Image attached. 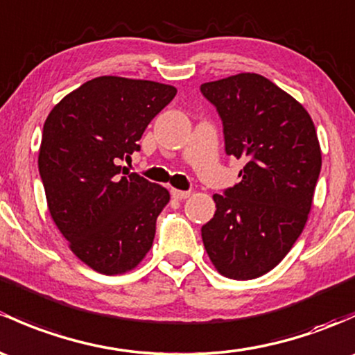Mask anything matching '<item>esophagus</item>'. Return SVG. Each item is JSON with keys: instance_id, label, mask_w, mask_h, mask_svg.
Returning <instances> with one entry per match:
<instances>
[{"instance_id": "esophagus-1", "label": "esophagus", "mask_w": 355, "mask_h": 355, "mask_svg": "<svg viewBox=\"0 0 355 355\" xmlns=\"http://www.w3.org/2000/svg\"><path fill=\"white\" fill-rule=\"evenodd\" d=\"M190 196V192H187V190H177V189H171V197L177 200H184L187 199V197Z\"/></svg>"}]
</instances>
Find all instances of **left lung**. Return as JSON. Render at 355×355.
Listing matches in <instances>:
<instances>
[{
  "instance_id": "1",
  "label": "left lung",
  "mask_w": 355,
  "mask_h": 355,
  "mask_svg": "<svg viewBox=\"0 0 355 355\" xmlns=\"http://www.w3.org/2000/svg\"><path fill=\"white\" fill-rule=\"evenodd\" d=\"M223 121L226 155L243 159L240 182L214 193L216 214L202 226L219 274L260 277L303 233L322 170L315 124L284 89L255 73L200 85Z\"/></svg>"
}]
</instances>
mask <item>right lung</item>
<instances>
[{
    "instance_id": "right-lung-1",
    "label": "right lung",
    "mask_w": 355,
    "mask_h": 355,
    "mask_svg": "<svg viewBox=\"0 0 355 355\" xmlns=\"http://www.w3.org/2000/svg\"><path fill=\"white\" fill-rule=\"evenodd\" d=\"M175 95L170 85L100 76L47 115L39 151L47 206L71 252L100 274L132 270L151 248L170 193L119 159L139 151L144 129Z\"/></svg>"
}]
</instances>
